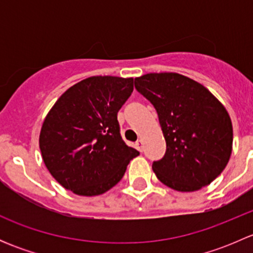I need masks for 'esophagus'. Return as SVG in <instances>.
<instances>
[{
  "label": "esophagus",
  "instance_id": "1",
  "mask_svg": "<svg viewBox=\"0 0 253 253\" xmlns=\"http://www.w3.org/2000/svg\"><path fill=\"white\" fill-rule=\"evenodd\" d=\"M136 148L139 150V152H142V150H143V141H142V139H139V141L136 142Z\"/></svg>",
  "mask_w": 253,
  "mask_h": 253
}]
</instances>
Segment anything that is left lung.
Segmentation results:
<instances>
[{"label":"left lung","instance_id":"8db88e82","mask_svg":"<svg viewBox=\"0 0 253 253\" xmlns=\"http://www.w3.org/2000/svg\"><path fill=\"white\" fill-rule=\"evenodd\" d=\"M134 86L158 112L167 152L153 163L160 182L192 192L221 174L233 149V125L223 104L198 82L178 73H148Z\"/></svg>","mask_w":253,"mask_h":253}]
</instances>
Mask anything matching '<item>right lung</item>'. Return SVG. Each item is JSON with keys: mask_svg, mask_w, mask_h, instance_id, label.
Returning <instances> with one entry per match:
<instances>
[{"mask_svg": "<svg viewBox=\"0 0 253 253\" xmlns=\"http://www.w3.org/2000/svg\"><path fill=\"white\" fill-rule=\"evenodd\" d=\"M133 78L95 76L71 86L46 115L40 132L42 160L66 190L98 196L114 187L139 154L120 133L117 112Z\"/></svg>", "mask_w": 253, "mask_h": 253, "instance_id": "obj_1", "label": "right lung"}]
</instances>
